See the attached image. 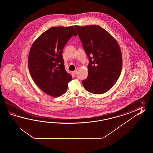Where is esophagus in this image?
Listing matches in <instances>:
<instances>
[{
  "instance_id": "1",
  "label": "esophagus",
  "mask_w": 153,
  "mask_h": 153,
  "mask_svg": "<svg viewBox=\"0 0 153 153\" xmlns=\"http://www.w3.org/2000/svg\"><path fill=\"white\" fill-rule=\"evenodd\" d=\"M77 73H78V71H77V70H75V71H73V74L75 75L77 74Z\"/></svg>"
}]
</instances>
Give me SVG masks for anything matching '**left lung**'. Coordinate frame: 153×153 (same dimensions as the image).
I'll return each mask as SVG.
<instances>
[{
  "instance_id": "left-lung-1",
  "label": "left lung",
  "mask_w": 153,
  "mask_h": 153,
  "mask_svg": "<svg viewBox=\"0 0 153 153\" xmlns=\"http://www.w3.org/2000/svg\"><path fill=\"white\" fill-rule=\"evenodd\" d=\"M74 27L89 59L88 78L82 80V85L92 94H104L114 86L120 75V48L114 37L100 26Z\"/></svg>"
}]
</instances>
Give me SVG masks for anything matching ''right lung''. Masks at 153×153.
Listing matches in <instances>:
<instances>
[{
    "instance_id": "1",
    "label": "right lung",
    "mask_w": 153,
    "mask_h": 153,
    "mask_svg": "<svg viewBox=\"0 0 153 153\" xmlns=\"http://www.w3.org/2000/svg\"><path fill=\"white\" fill-rule=\"evenodd\" d=\"M73 27H52L33 43L28 56L29 73L44 92L56 97L66 92L72 75L65 71L62 51L72 36Z\"/></svg>"
}]
</instances>
